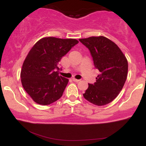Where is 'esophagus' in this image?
Returning a JSON list of instances; mask_svg holds the SVG:
<instances>
[{"label":"esophagus","instance_id":"34e87169","mask_svg":"<svg viewBox=\"0 0 146 146\" xmlns=\"http://www.w3.org/2000/svg\"><path fill=\"white\" fill-rule=\"evenodd\" d=\"M72 80H73V81L75 82H78L80 81V80H78V79H75V78H73Z\"/></svg>","mask_w":146,"mask_h":146}]
</instances>
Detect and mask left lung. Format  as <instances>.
<instances>
[{"instance_id": "obj_1", "label": "left lung", "mask_w": 146, "mask_h": 146, "mask_svg": "<svg viewBox=\"0 0 146 146\" xmlns=\"http://www.w3.org/2000/svg\"><path fill=\"white\" fill-rule=\"evenodd\" d=\"M89 49L95 68L100 73L96 82L88 84L84 98L97 106L113 101L123 88L128 75V61L118 46L104 36L79 40Z\"/></svg>"}]
</instances>
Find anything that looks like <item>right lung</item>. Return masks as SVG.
<instances>
[{"label": "right lung", "mask_w": 146, "mask_h": 146, "mask_svg": "<svg viewBox=\"0 0 146 146\" xmlns=\"http://www.w3.org/2000/svg\"><path fill=\"white\" fill-rule=\"evenodd\" d=\"M78 42L76 39L46 37L30 50L22 67L21 82L37 104H51L62 96L68 80L59 75L58 63Z\"/></svg>", "instance_id": "add662e5"}]
</instances>
